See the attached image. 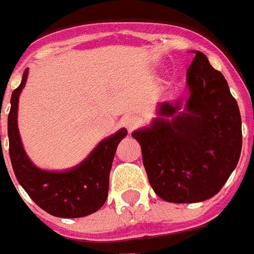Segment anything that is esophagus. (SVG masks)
Segmentation results:
<instances>
[{"mask_svg":"<svg viewBox=\"0 0 254 254\" xmlns=\"http://www.w3.org/2000/svg\"><path fill=\"white\" fill-rule=\"evenodd\" d=\"M138 124H140V118L136 114H129L124 118V127H127L129 132L133 130L134 127H137Z\"/></svg>","mask_w":254,"mask_h":254,"instance_id":"1","label":"esophagus"}]
</instances>
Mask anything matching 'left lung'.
I'll list each match as a JSON object with an SVG mask.
<instances>
[{
    "label": "left lung",
    "instance_id": "left-lung-1",
    "mask_svg": "<svg viewBox=\"0 0 254 254\" xmlns=\"http://www.w3.org/2000/svg\"><path fill=\"white\" fill-rule=\"evenodd\" d=\"M194 56L187 73L189 98L159 105L151 127L132 136L155 193L169 202H198L218 193L237 167L242 122L237 100L205 54Z\"/></svg>",
    "mask_w": 254,
    "mask_h": 254
}]
</instances>
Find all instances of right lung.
Listing matches in <instances>:
<instances>
[{
    "label": "right lung",
    "mask_w": 254,
    "mask_h": 254,
    "mask_svg": "<svg viewBox=\"0 0 254 254\" xmlns=\"http://www.w3.org/2000/svg\"><path fill=\"white\" fill-rule=\"evenodd\" d=\"M27 76L28 69L23 73L19 87L12 92L8 116L9 156L14 176L28 196L53 216L81 218L96 212L107 198L113 159L118 144L127 136V130L122 127L110 137L102 140L80 165L70 170H42L25 154L17 127L19 96L24 88Z\"/></svg>",
    "instance_id": "right-lung-1"
}]
</instances>
